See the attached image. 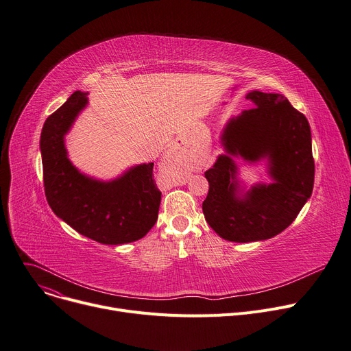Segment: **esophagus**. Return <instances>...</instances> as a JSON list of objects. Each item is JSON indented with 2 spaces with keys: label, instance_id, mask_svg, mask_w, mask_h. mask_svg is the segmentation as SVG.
<instances>
[{
  "label": "esophagus",
  "instance_id": "34e87169",
  "mask_svg": "<svg viewBox=\"0 0 351 351\" xmlns=\"http://www.w3.org/2000/svg\"><path fill=\"white\" fill-rule=\"evenodd\" d=\"M159 172L162 175V178L165 179H175L176 173H178V168H176V159L175 158H168L163 160L159 165Z\"/></svg>",
  "mask_w": 351,
  "mask_h": 351
}]
</instances>
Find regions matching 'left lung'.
<instances>
[{
    "instance_id": "obj_1",
    "label": "left lung",
    "mask_w": 351,
    "mask_h": 351,
    "mask_svg": "<svg viewBox=\"0 0 351 351\" xmlns=\"http://www.w3.org/2000/svg\"><path fill=\"white\" fill-rule=\"evenodd\" d=\"M255 107L232 119L223 143L230 154L254 161L269 156L276 183L256 186L243 199L237 197V167L229 155L219 156L204 172L208 193L203 202L206 221L228 241L250 243L271 239L284 231L311 197L315 182L311 127L306 117L285 96L251 91Z\"/></svg>"
}]
</instances>
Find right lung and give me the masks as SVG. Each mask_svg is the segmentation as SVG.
Listing matches in <instances>:
<instances>
[{"label":"right lung","instance_id":"add662e5","mask_svg":"<svg viewBox=\"0 0 351 351\" xmlns=\"http://www.w3.org/2000/svg\"><path fill=\"white\" fill-rule=\"evenodd\" d=\"M87 93L75 91L46 119L40 134L45 196L53 213L82 236L101 244H125L147 236L158 220L160 191L154 163L104 183L82 175L66 155L63 138Z\"/></svg>","mask_w":351,"mask_h":351}]
</instances>
